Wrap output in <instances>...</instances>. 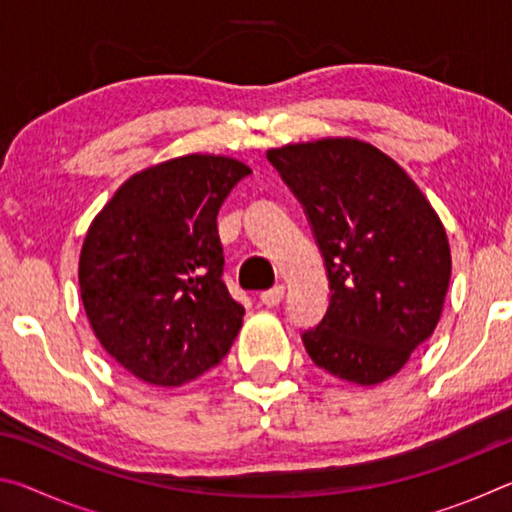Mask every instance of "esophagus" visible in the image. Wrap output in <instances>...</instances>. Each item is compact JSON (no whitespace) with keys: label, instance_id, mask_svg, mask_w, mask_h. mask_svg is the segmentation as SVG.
<instances>
[{"label":"esophagus","instance_id":"1","mask_svg":"<svg viewBox=\"0 0 512 512\" xmlns=\"http://www.w3.org/2000/svg\"><path fill=\"white\" fill-rule=\"evenodd\" d=\"M282 298H284V287H282V284H277V287L268 289V291L262 293V296H259V300H262L266 307H277L282 302Z\"/></svg>","mask_w":512,"mask_h":512}]
</instances>
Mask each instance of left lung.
Listing matches in <instances>:
<instances>
[{
	"label": "left lung",
	"mask_w": 512,
	"mask_h": 512,
	"mask_svg": "<svg viewBox=\"0 0 512 512\" xmlns=\"http://www.w3.org/2000/svg\"><path fill=\"white\" fill-rule=\"evenodd\" d=\"M266 158L305 207L329 277L327 314L302 334L311 361L357 386L391 379L443 314V221L391 155L357 137L284 144Z\"/></svg>",
	"instance_id": "1"
}]
</instances>
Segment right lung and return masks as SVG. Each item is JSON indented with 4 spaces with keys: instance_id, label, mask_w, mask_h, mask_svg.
Masks as SVG:
<instances>
[{
    "instance_id": "1",
    "label": "right lung",
    "mask_w": 512,
    "mask_h": 512,
    "mask_svg": "<svg viewBox=\"0 0 512 512\" xmlns=\"http://www.w3.org/2000/svg\"><path fill=\"white\" fill-rule=\"evenodd\" d=\"M248 173L230 155H180L133 173L90 223L85 316L101 348L146 384L201 377L237 339L246 309L221 280L216 214Z\"/></svg>"
}]
</instances>
